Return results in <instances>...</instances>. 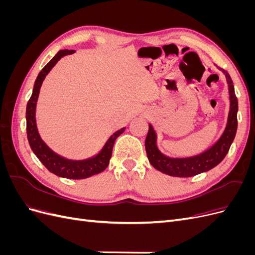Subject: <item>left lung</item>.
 <instances>
[{
    "label": "left lung",
    "mask_w": 255,
    "mask_h": 255,
    "mask_svg": "<svg viewBox=\"0 0 255 255\" xmlns=\"http://www.w3.org/2000/svg\"><path fill=\"white\" fill-rule=\"evenodd\" d=\"M225 74L229 89L230 107L227 125L220 137L210 148L191 156H168L161 152L157 145V134L153 126L149 123V132L145 138V152L150 164L156 170L176 177H189L206 172L220 164L226 157L232 144L237 130L238 101L235 96L232 79L230 74L217 67Z\"/></svg>",
    "instance_id": "left-lung-1"
}]
</instances>
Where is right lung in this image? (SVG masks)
Returning a JSON list of instances; mask_svg holds the SVG:
<instances>
[{"label":"right lung","mask_w":255,"mask_h":255,"mask_svg":"<svg viewBox=\"0 0 255 255\" xmlns=\"http://www.w3.org/2000/svg\"><path fill=\"white\" fill-rule=\"evenodd\" d=\"M73 53H75L74 50H60L38 74L34 84L32 97H30L26 105V133L30 149L33 150L38 159L41 161L50 172L57 176L65 177V179L82 180L101 173L105 170L110 164L115 141L125 132L126 128H122L118 129L117 132H115L97 154L84 159H71L61 156L58 153L54 152L42 140L39 132H38L36 121V107L40 94L41 85L45 76L50 73L53 67L58 63V60Z\"/></svg>","instance_id":"1"}]
</instances>
